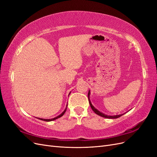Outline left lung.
<instances>
[{"instance_id": "left-lung-1", "label": "left lung", "mask_w": 157, "mask_h": 157, "mask_svg": "<svg viewBox=\"0 0 157 157\" xmlns=\"http://www.w3.org/2000/svg\"><path fill=\"white\" fill-rule=\"evenodd\" d=\"M90 90H89L88 94V100H89L90 105V107H91V108H92V110L94 111V112L95 113H96L98 115H99V116H101V117H104V118H118V117H121L122 115H124V114H122V115H118L109 116V115H105V114H103V113H101L100 111H99L98 110V109H96V108H95V107L92 105V104L91 103V101H90Z\"/></svg>"}]
</instances>
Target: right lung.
Wrapping results in <instances>:
<instances>
[{
	"instance_id": "obj_1",
	"label": "right lung",
	"mask_w": 157,
	"mask_h": 157,
	"mask_svg": "<svg viewBox=\"0 0 157 157\" xmlns=\"http://www.w3.org/2000/svg\"><path fill=\"white\" fill-rule=\"evenodd\" d=\"M66 110H67V107L65 108V110L63 111V112L62 113H61V115H59V116L56 117H55V118H51V119H43V118H39V119L42 120V121H46V122H49V121H54V120L57 119V118H60L61 117H62V116L64 115V113H65Z\"/></svg>"
}]
</instances>
